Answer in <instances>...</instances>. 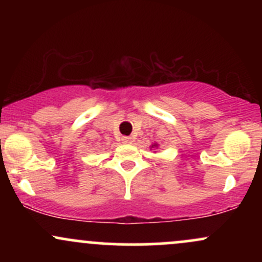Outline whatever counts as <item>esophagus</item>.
I'll list each match as a JSON object with an SVG mask.
<instances>
[{"label": "esophagus", "instance_id": "34e87169", "mask_svg": "<svg viewBox=\"0 0 262 262\" xmlns=\"http://www.w3.org/2000/svg\"><path fill=\"white\" fill-rule=\"evenodd\" d=\"M122 141L124 144H132V143H133V138H132V137H123Z\"/></svg>", "mask_w": 262, "mask_h": 262}]
</instances>
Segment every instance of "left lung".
<instances>
[{"label":"left lung","instance_id":"obj_1","mask_svg":"<svg viewBox=\"0 0 262 262\" xmlns=\"http://www.w3.org/2000/svg\"><path fill=\"white\" fill-rule=\"evenodd\" d=\"M159 148V144L158 143H154V144H151V146H150V150L151 149H158ZM154 152H156V151H154Z\"/></svg>","mask_w":262,"mask_h":262}]
</instances>
